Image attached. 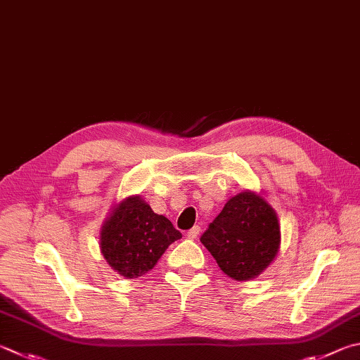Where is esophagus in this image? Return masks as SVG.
Returning <instances> with one entry per match:
<instances>
[{"label":"esophagus","instance_id":"esophagus-1","mask_svg":"<svg viewBox=\"0 0 360 360\" xmlns=\"http://www.w3.org/2000/svg\"><path fill=\"white\" fill-rule=\"evenodd\" d=\"M200 231H201V228H200L198 225H195V226L191 228V230L187 231V238H188V239H197Z\"/></svg>","mask_w":360,"mask_h":360}]
</instances>
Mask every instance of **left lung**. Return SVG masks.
<instances>
[{
	"mask_svg": "<svg viewBox=\"0 0 360 360\" xmlns=\"http://www.w3.org/2000/svg\"><path fill=\"white\" fill-rule=\"evenodd\" d=\"M200 240L228 277L239 282L250 280L263 272L278 252L276 211L259 195L243 192L228 200Z\"/></svg>",
	"mask_w": 360,
	"mask_h": 360,
	"instance_id": "1",
	"label": "left lung"
}]
</instances>
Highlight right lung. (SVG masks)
<instances>
[{
	"mask_svg": "<svg viewBox=\"0 0 360 360\" xmlns=\"http://www.w3.org/2000/svg\"><path fill=\"white\" fill-rule=\"evenodd\" d=\"M181 238L167 217L155 214L140 197H129L103 224L101 250L117 274L136 278L151 271L168 245Z\"/></svg>",
	"mask_w": 360,
	"mask_h": 360,
	"instance_id": "1",
	"label": "right lung"
}]
</instances>
